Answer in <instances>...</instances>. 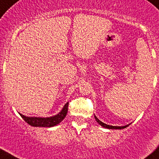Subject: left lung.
Returning <instances> with one entry per match:
<instances>
[{"label":"left lung","mask_w":159,"mask_h":159,"mask_svg":"<svg viewBox=\"0 0 159 159\" xmlns=\"http://www.w3.org/2000/svg\"><path fill=\"white\" fill-rule=\"evenodd\" d=\"M94 117H95V120H97V122L98 123V124H100V125H101L102 127H104V128H108V129H124V128H127V127H128V126L130 125V124H128V125H126V126H123V127H116V126H111V125H108V124H104V123L101 122V120H99L97 118V117L94 116Z\"/></svg>","instance_id":"8db88e82"}]
</instances>
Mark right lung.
<instances>
[{
	"label": "right lung",
	"instance_id": "obj_1",
	"mask_svg": "<svg viewBox=\"0 0 159 159\" xmlns=\"http://www.w3.org/2000/svg\"><path fill=\"white\" fill-rule=\"evenodd\" d=\"M68 104L66 103L65 106L63 107L62 110L56 116L51 117H47V118H41V117H28L25 116L20 114V116L24 119V120L27 122L29 125L33 126V127H47V128H51L53 126H55L62 122L63 119L65 118L68 111Z\"/></svg>",
	"mask_w": 159,
	"mask_h": 159
}]
</instances>
